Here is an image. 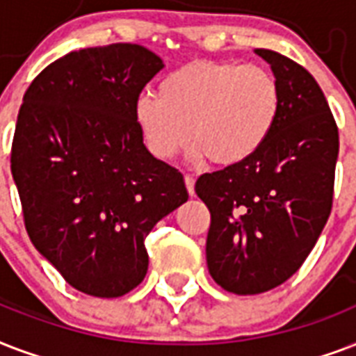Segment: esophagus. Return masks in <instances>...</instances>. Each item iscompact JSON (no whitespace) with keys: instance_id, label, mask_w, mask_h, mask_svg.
Here are the masks:
<instances>
[{"instance_id":"34e87169","label":"esophagus","mask_w":356,"mask_h":356,"mask_svg":"<svg viewBox=\"0 0 356 356\" xmlns=\"http://www.w3.org/2000/svg\"><path fill=\"white\" fill-rule=\"evenodd\" d=\"M184 181H186V187H187V193L189 195H195V178H193L191 175H186L184 176Z\"/></svg>"}]
</instances>
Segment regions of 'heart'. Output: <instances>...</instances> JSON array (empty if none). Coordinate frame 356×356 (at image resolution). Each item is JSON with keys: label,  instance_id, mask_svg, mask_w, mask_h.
<instances>
[{"label": "heart", "instance_id": "obj_1", "mask_svg": "<svg viewBox=\"0 0 356 356\" xmlns=\"http://www.w3.org/2000/svg\"><path fill=\"white\" fill-rule=\"evenodd\" d=\"M280 107L282 90L266 66L193 60L159 81L158 96L137 98L135 122L154 158L169 161L191 137V159L228 167L266 145Z\"/></svg>", "mask_w": 356, "mask_h": 356}]
</instances>
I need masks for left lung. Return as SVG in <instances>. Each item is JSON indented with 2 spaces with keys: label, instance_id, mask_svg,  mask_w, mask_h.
I'll list each match as a JSON object with an SVG mask.
<instances>
[{
  "label": "left lung",
  "instance_id": "obj_1",
  "mask_svg": "<svg viewBox=\"0 0 356 356\" xmlns=\"http://www.w3.org/2000/svg\"><path fill=\"white\" fill-rule=\"evenodd\" d=\"M282 90L271 137L247 161L206 172L195 191L211 213L209 275L236 296H256L286 282L307 260L332 208L338 126L323 90L307 68L271 49Z\"/></svg>",
  "mask_w": 356,
  "mask_h": 356
}]
</instances>
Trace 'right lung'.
Wrapping results in <instances>:
<instances>
[{"instance_id": "obj_1", "label": "right lung", "mask_w": 356, "mask_h": 356, "mask_svg": "<svg viewBox=\"0 0 356 356\" xmlns=\"http://www.w3.org/2000/svg\"><path fill=\"white\" fill-rule=\"evenodd\" d=\"M163 60L139 44L70 51L33 79L10 170L35 249L76 290L120 297L148 271L145 239L189 198L148 152L135 102Z\"/></svg>"}]
</instances>
